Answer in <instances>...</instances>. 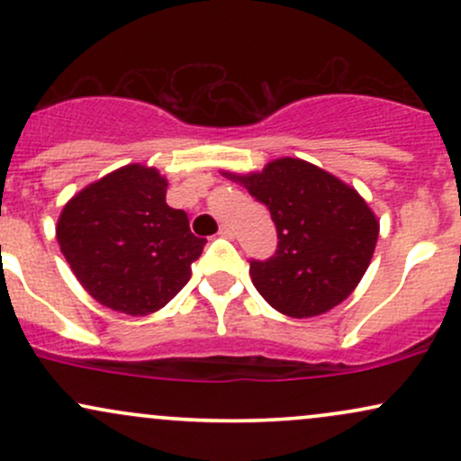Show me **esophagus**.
<instances>
[{"label":"esophagus","mask_w":461,"mask_h":461,"mask_svg":"<svg viewBox=\"0 0 461 461\" xmlns=\"http://www.w3.org/2000/svg\"><path fill=\"white\" fill-rule=\"evenodd\" d=\"M219 236H223V238H231L234 236V231H231V227L227 225V223H223L219 227Z\"/></svg>","instance_id":"1"}]
</instances>
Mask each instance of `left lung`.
<instances>
[{"label":"left lung","instance_id":"obj_1","mask_svg":"<svg viewBox=\"0 0 461 461\" xmlns=\"http://www.w3.org/2000/svg\"><path fill=\"white\" fill-rule=\"evenodd\" d=\"M238 179L267 205L277 227L273 256L249 262L253 285L267 303L293 319L325 314L342 303L377 245L379 223L366 201L297 158H282Z\"/></svg>","mask_w":461,"mask_h":461}]
</instances>
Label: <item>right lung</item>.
<instances>
[{
    "label": "right lung",
    "instance_id": "right-lung-1",
    "mask_svg": "<svg viewBox=\"0 0 461 461\" xmlns=\"http://www.w3.org/2000/svg\"><path fill=\"white\" fill-rule=\"evenodd\" d=\"M77 282L105 308L145 316L190 279L205 240L167 203V179L140 164L119 168L77 193L56 227Z\"/></svg>",
    "mask_w": 461,
    "mask_h": 461
}]
</instances>
